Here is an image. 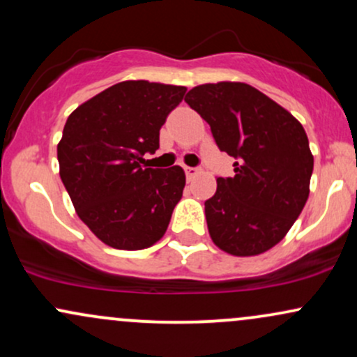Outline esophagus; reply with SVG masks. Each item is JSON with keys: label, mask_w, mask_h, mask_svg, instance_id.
<instances>
[{"label": "esophagus", "mask_w": 357, "mask_h": 357, "mask_svg": "<svg viewBox=\"0 0 357 357\" xmlns=\"http://www.w3.org/2000/svg\"><path fill=\"white\" fill-rule=\"evenodd\" d=\"M184 173H186V178L188 179H192L195 178L196 174L199 173V169L198 167H191V166H184Z\"/></svg>", "instance_id": "obj_1"}]
</instances>
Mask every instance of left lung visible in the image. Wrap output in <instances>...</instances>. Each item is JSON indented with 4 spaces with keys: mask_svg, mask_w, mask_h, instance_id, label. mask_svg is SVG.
<instances>
[{
    "mask_svg": "<svg viewBox=\"0 0 357 357\" xmlns=\"http://www.w3.org/2000/svg\"><path fill=\"white\" fill-rule=\"evenodd\" d=\"M184 100L210 124L220 151L236 159L235 176L216 179L204 202L213 243L235 257L275 247L309 198L314 155L304 127L241 82L198 85Z\"/></svg>",
    "mask_w": 357,
    "mask_h": 357,
    "instance_id": "obj_1",
    "label": "left lung"
}]
</instances>
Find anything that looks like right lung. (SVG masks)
I'll return each instance as SVG.
<instances>
[{"instance_id": "add662e5", "label": "right lung", "mask_w": 357, "mask_h": 357, "mask_svg": "<svg viewBox=\"0 0 357 357\" xmlns=\"http://www.w3.org/2000/svg\"><path fill=\"white\" fill-rule=\"evenodd\" d=\"M186 87L126 80L68 116L56 146L60 178L79 218L100 241L142 250L161 240L186 176L179 166L144 167L159 130Z\"/></svg>"}]
</instances>
